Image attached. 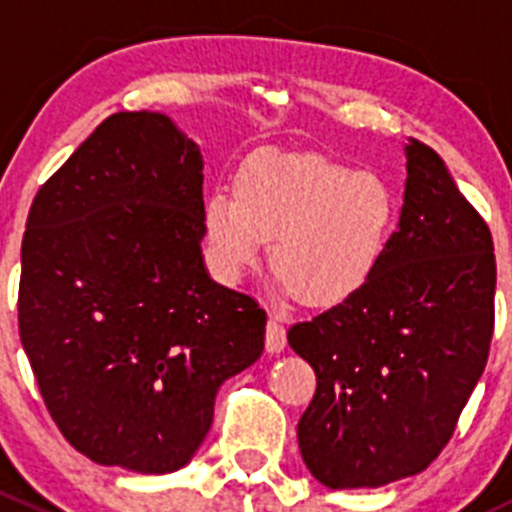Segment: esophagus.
<instances>
[{
    "label": "esophagus",
    "mask_w": 512,
    "mask_h": 512,
    "mask_svg": "<svg viewBox=\"0 0 512 512\" xmlns=\"http://www.w3.org/2000/svg\"><path fill=\"white\" fill-rule=\"evenodd\" d=\"M265 347L270 354H280L282 349L287 347V332L282 327V322L277 317H270L267 322V332H265Z\"/></svg>",
    "instance_id": "34e87169"
}]
</instances>
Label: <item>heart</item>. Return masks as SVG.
<instances>
[{
  "label": "heart",
  "mask_w": 512,
  "mask_h": 512,
  "mask_svg": "<svg viewBox=\"0 0 512 512\" xmlns=\"http://www.w3.org/2000/svg\"><path fill=\"white\" fill-rule=\"evenodd\" d=\"M396 220L391 185L312 153H262L242 168L237 198L205 203L210 257L225 282L260 262L272 240L280 292L332 307L359 292L381 262Z\"/></svg>",
  "instance_id": "obj_1"
}]
</instances>
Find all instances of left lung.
I'll return each mask as SVG.
<instances>
[{
    "instance_id": "1",
    "label": "left lung",
    "mask_w": 512,
    "mask_h": 512,
    "mask_svg": "<svg viewBox=\"0 0 512 512\" xmlns=\"http://www.w3.org/2000/svg\"><path fill=\"white\" fill-rule=\"evenodd\" d=\"M493 302L488 225L441 156L411 138L399 227L374 275L287 332L317 374L297 423L309 473L344 490L426 471L485 369Z\"/></svg>"
}]
</instances>
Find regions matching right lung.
I'll list each match as a JSON object with an SVG mask.
<instances>
[{
  "mask_svg": "<svg viewBox=\"0 0 512 512\" xmlns=\"http://www.w3.org/2000/svg\"><path fill=\"white\" fill-rule=\"evenodd\" d=\"M203 235V156L163 113L108 116L36 193L19 337L59 431L101 466L183 468L220 384L265 349V309L210 280Z\"/></svg>",
  "mask_w": 512,
  "mask_h": 512,
  "instance_id": "1",
  "label": "right lung"
}]
</instances>
